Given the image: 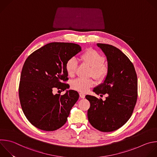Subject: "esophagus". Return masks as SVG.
Here are the masks:
<instances>
[{
	"instance_id": "obj_1",
	"label": "esophagus",
	"mask_w": 157,
	"mask_h": 157,
	"mask_svg": "<svg viewBox=\"0 0 157 157\" xmlns=\"http://www.w3.org/2000/svg\"><path fill=\"white\" fill-rule=\"evenodd\" d=\"M79 97L81 98H85V95L82 93H79Z\"/></svg>"
}]
</instances>
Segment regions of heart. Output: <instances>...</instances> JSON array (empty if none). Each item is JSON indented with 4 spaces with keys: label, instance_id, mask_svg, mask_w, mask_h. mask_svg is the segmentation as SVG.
<instances>
[{
    "label": "heart",
    "instance_id": "b5f03b06",
    "mask_svg": "<svg viewBox=\"0 0 157 157\" xmlns=\"http://www.w3.org/2000/svg\"><path fill=\"white\" fill-rule=\"evenodd\" d=\"M81 61L91 67L90 75L98 81L105 79L108 74V68L104 65L105 59L101 54L95 50L88 49L81 56ZM78 62L75 58L69 59L65 65V70L67 75L72 77L75 75L77 68ZM94 82L92 79H84L77 78L71 82V86L73 89L81 92H87L93 86Z\"/></svg>",
    "mask_w": 157,
    "mask_h": 157
}]
</instances>
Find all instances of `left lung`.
I'll use <instances>...</instances> for the list:
<instances>
[{
  "instance_id": "obj_1",
  "label": "left lung",
  "mask_w": 157,
  "mask_h": 157,
  "mask_svg": "<svg viewBox=\"0 0 157 157\" xmlns=\"http://www.w3.org/2000/svg\"><path fill=\"white\" fill-rule=\"evenodd\" d=\"M97 45L107 57L109 71L105 80L93 92L108 96L103 101L86 95L90 104L87 118L97 130L112 132L123 126L132 115L137 98V78L133 64L120 49L105 44Z\"/></svg>"
}]
</instances>
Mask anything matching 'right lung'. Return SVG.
I'll use <instances>...</instances> for the list:
<instances>
[{
  "label": "right lung",
  "mask_w": 157,
  "mask_h": 157,
  "mask_svg": "<svg viewBox=\"0 0 157 157\" xmlns=\"http://www.w3.org/2000/svg\"><path fill=\"white\" fill-rule=\"evenodd\" d=\"M81 50L76 44L51 42L26 60L20 76L19 97L25 115L37 128L52 131L66 123L79 94L73 90L62 95L52 92L68 88V84L62 82L68 79L65 65Z\"/></svg>",
  "instance_id": "add662e5"
}]
</instances>
